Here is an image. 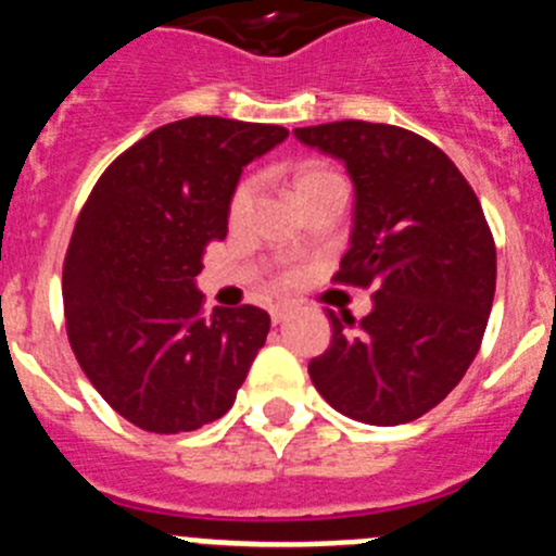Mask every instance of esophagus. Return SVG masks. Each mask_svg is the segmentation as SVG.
Instances as JSON below:
<instances>
[{
  "mask_svg": "<svg viewBox=\"0 0 556 556\" xmlns=\"http://www.w3.org/2000/svg\"><path fill=\"white\" fill-rule=\"evenodd\" d=\"M288 316H291V307H288V305H274L271 307V321H274V325H282V321Z\"/></svg>",
  "mask_w": 556,
  "mask_h": 556,
  "instance_id": "obj_1",
  "label": "esophagus"
}]
</instances>
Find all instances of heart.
Returning a JSON list of instances; mask_svg holds the SVG:
<instances>
[{"instance_id":"obj_1","label":"heart","mask_w":556,"mask_h":556,"mask_svg":"<svg viewBox=\"0 0 556 556\" xmlns=\"http://www.w3.org/2000/svg\"><path fill=\"white\" fill-rule=\"evenodd\" d=\"M330 181H341L332 167L327 164L316 162V159H307V162H299L293 167V195L302 198L307 192L318 190V187L330 185ZM254 192H257V181L254 178H243L235 192H231V201H229V220L231 224H240L245 218V212H249L251 201H254Z\"/></svg>"}]
</instances>
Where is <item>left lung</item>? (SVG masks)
Wrapping results in <instances>:
<instances>
[{"label":"left lung","instance_id":"obj_1","mask_svg":"<svg viewBox=\"0 0 556 556\" xmlns=\"http://www.w3.org/2000/svg\"><path fill=\"white\" fill-rule=\"evenodd\" d=\"M355 185L350 251L332 279L375 288L369 316L332 321L313 386L344 417L412 422L465 378L495 296V240L479 198L437 144L397 125L296 128Z\"/></svg>","mask_w":556,"mask_h":556}]
</instances>
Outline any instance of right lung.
<instances>
[{"label":"right lung","mask_w":556,"mask_h":556,"mask_svg":"<svg viewBox=\"0 0 556 556\" xmlns=\"http://www.w3.org/2000/svg\"><path fill=\"white\" fill-rule=\"evenodd\" d=\"M282 125L187 117L105 167L64 260L66 336L100 397L151 433L224 417L265 344L254 305L204 316V249L226 238L231 192Z\"/></svg>","instance_id":"obj_1"}]
</instances>
